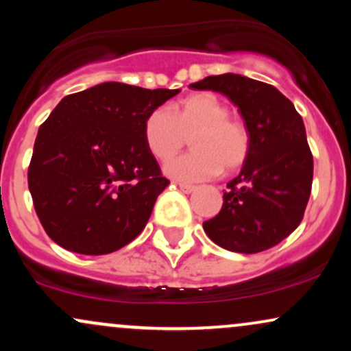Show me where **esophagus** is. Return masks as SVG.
<instances>
[{"label":"esophagus","mask_w":351,"mask_h":351,"mask_svg":"<svg viewBox=\"0 0 351 351\" xmlns=\"http://www.w3.org/2000/svg\"><path fill=\"white\" fill-rule=\"evenodd\" d=\"M178 186H180L181 191L186 193V195H188V193H193L196 189V186H193V184H186V183H178Z\"/></svg>","instance_id":"obj_1"}]
</instances>
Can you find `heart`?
<instances>
[{
	"label": "heart",
	"mask_w": 351,
	"mask_h": 351,
	"mask_svg": "<svg viewBox=\"0 0 351 351\" xmlns=\"http://www.w3.org/2000/svg\"><path fill=\"white\" fill-rule=\"evenodd\" d=\"M193 150L167 167L173 178L199 181L221 170L236 171L251 152V134L243 120L229 117V107L211 92H195L170 110L158 107L143 122V140L158 162L175 158L188 142Z\"/></svg>",
	"instance_id": "b5f03b06"
}]
</instances>
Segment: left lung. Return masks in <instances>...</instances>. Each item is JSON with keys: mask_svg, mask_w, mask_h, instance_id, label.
I'll use <instances>...</instances> for the list:
<instances>
[{"mask_svg": "<svg viewBox=\"0 0 351 351\" xmlns=\"http://www.w3.org/2000/svg\"><path fill=\"white\" fill-rule=\"evenodd\" d=\"M189 87L231 99L251 134L243 170L228 183L221 211L203 223L204 232L228 251H267L299 226L312 191L313 156L302 117L271 84L239 74L209 75Z\"/></svg>", "mask_w": 351, "mask_h": 351, "instance_id": "1", "label": "left lung"}]
</instances>
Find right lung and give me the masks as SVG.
I'll list each match as a JSON object with an SVG mask.
<instances>
[{
    "label": "right lung",
    "instance_id": "1",
    "mask_svg": "<svg viewBox=\"0 0 351 351\" xmlns=\"http://www.w3.org/2000/svg\"><path fill=\"white\" fill-rule=\"evenodd\" d=\"M178 88L104 82L66 95L39 127L27 186L44 231L67 251H119L170 184L143 140L152 110Z\"/></svg>",
    "mask_w": 351,
    "mask_h": 351
}]
</instances>
